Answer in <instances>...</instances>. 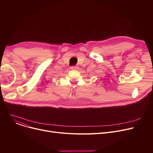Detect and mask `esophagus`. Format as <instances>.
Segmentation results:
<instances>
[{"mask_svg": "<svg viewBox=\"0 0 153 153\" xmlns=\"http://www.w3.org/2000/svg\"><path fill=\"white\" fill-rule=\"evenodd\" d=\"M71 69L72 70H79V68L78 66H72L71 67Z\"/></svg>", "mask_w": 153, "mask_h": 153, "instance_id": "1", "label": "esophagus"}]
</instances>
